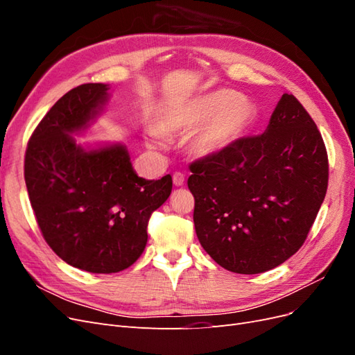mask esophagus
I'll use <instances>...</instances> for the list:
<instances>
[{"label": "esophagus", "mask_w": 355, "mask_h": 355, "mask_svg": "<svg viewBox=\"0 0 355 355\" xmlns=\"http://www.w3.org/2000/svg\"><path fill=\"white\" fill-rule=\"evenodd\" d=\"M173 184L176 187H182L185 184V175L180 173V171H176V173L173 175Z\"/></svg>", "instance_id": "obj_1"}]
</instances>
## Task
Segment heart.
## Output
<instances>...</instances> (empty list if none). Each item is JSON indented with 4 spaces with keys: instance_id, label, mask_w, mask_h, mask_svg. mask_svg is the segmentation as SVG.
Segmentation results:
<instances>
[{
    "instance_id": "b5f03b06",
    "label": "heart",
    "mask_w": 355,
    "mask_h": 355,
    "mask_svg": "<svg viewBox=\"0 0 355 355\" xmlns=\"http://www.w3.org/2000/svg\"><path fill=\"white\" fill-rule=\"evenodd\" d=\"M256 111L232 90H216L171 105L164 112L163 128L167 132H194L189 151L198 157L223 153L253 127ZM151 145H166V136L159 128H151Z\"/></svg>"
}]
</instances>
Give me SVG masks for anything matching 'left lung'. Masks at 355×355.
Segmentation results:
<instances>
[{
    "instance_id": "obj_1",
    "label": "left lung",
    "mask_w": 355,
    "mask_h": 355,
    "mask_svg": "<svg viewBox=\"0 0 355 355\" xmlns=\"http://www.w3.org/2000/svg\"><path fill=\"white\" fill-rule=\"evenodd\" d=\"M197 237L211 259L259 274L305 243L327 191L329 158L313 118L284 93L265 133L189 164Z\"/></svg>"
}]
</instances>
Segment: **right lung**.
Wrapping results in <instances>:
<instances>
[{
  "label": "right lung",
  "instance_id": "right-lung-1",
  "mask_svg": "<svg viewBox=\"0 0 355 355\" xmlns=\"http://www.w3.org/2000/svg\"><path fill=\"white\" fill-rule=\"evenodd\" d=\"M108 85L81 84L51 106L32 132L25 182L46 243L62 261L93 274L133 265L151 214L171 192V176L139 178L123 145L85 151L71 133L89 125Z\"/></svg>",
  "mask_w": 355,
  "mask_h": 355
}]
</instances>
